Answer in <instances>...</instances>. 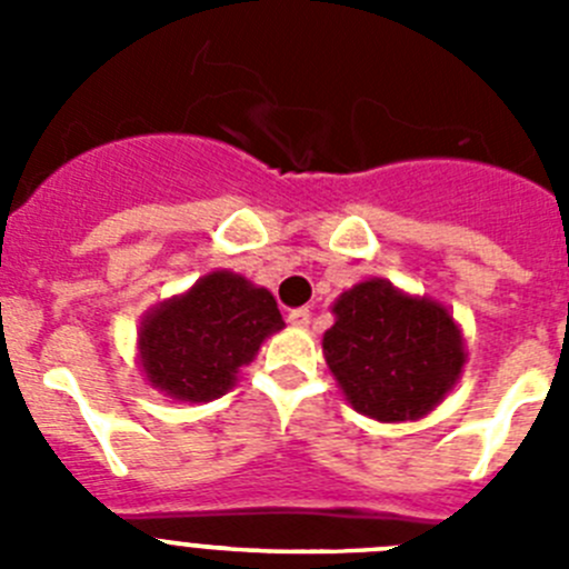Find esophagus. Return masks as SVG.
I'll return each mask as SVG.
<instances>
[{
	"instance_id": "esophagus-1",
	"label": "esophagus",
	"mask_w": 569,
	"mask_h": 569,
	"mask_svg": "<svg viewBox=\"0 0 569 569\" xmlns=\"http://www.w3.org/2000/svg\"><path fill=\"white\" fill-rule=\"evenodd\" d=\"M288 321L293 328H308L310 325V310L308 308H296L288 313Z\"/></svg>"
}]
</instances>
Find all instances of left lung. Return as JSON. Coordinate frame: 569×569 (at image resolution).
Returning <instances> with one entry per match:
<instances>
[{
	"label": "left lung",
	"instance_id": "1",
	"mask_svg": "<svg viewBox=\"0 0 569 569\" xmlns=\"http://www.w3.org/2000/svg\"><path fill=\"white\" fill-rule=\"evenodd\" d=\"M325 359L347 401L379 421L419 419L433 410L465 365L453 316L370 279L341 293Z\"/></svg>",
	"mask_w": 569,
	"mask_h": 569
}]
</instances>
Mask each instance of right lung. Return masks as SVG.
<instances>
[{"mask_svg": "<svg viewBox=\"0 0 569 569\" xmlns=\"http://www.w3.org/2000/svg\"><path fill=\"white\" fill-rule=\"evenodd\" d=\"M281 328L284 321L268 290L216 270L142 321V367L156 390L182 401H210Z\"/></svg>", "mask_w": 569, "mask_h": 569, "instance_id": "add662e5", "label": "right lung"}]
</instances>
